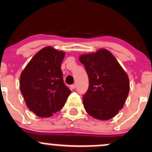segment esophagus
<instances>
[{
	"mask_svg": "<svg viewBox=\"0 0 152 152\" xmlns=\"http://www.w3.org/2000/svg\"><path fill=\"white\" fill-rule=\"evenodd\" d=\"M70 89H72V90H73V89H75V87H76V85H74V84H73V85H71L70 86Z\"/></svg>",
	"mask_w": 152,
	"mask_h": 152,
	"instance_id": "obj_1",
	"label": "esophagus"
}]
</instances>
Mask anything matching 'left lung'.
<instances>
[{"instance_id":"1","label":"left lung","mask_w":152,"mask_h":152,"mask_svg":"<svg viewBox=\"0 0 152 152\" xmlns=\"http://www.w3.org/2000/svg\"><path fill=\"white\" fill-rule=\"evenodd\" d=\"M89 78L83 96L86 112L102 121L113 118L123 108L129 91V77L115 56L106 49L79 57Z\"/></svg>"}]
</instances>
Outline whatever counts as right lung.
I'll list each match as a JSON object with an SVG mask.
<instances>
[{
  "label": "right lung",
  "mask_w": 152,
  "mask_h": 152,
  "mask_svg": "<svg viewBox=\"0 0 152 152\" xmlns=\"http://www.w3.org/2000/svg\"><path fill=\"white\" fill-rule=\"evenodd\" d=\"M64 56L65 52L45 47L21 73V93L28 108L39 117H50L59 112L71 93L62 77L61 65Z\"/></svg>",
  "instance_id": "1"
}]
</instances>
